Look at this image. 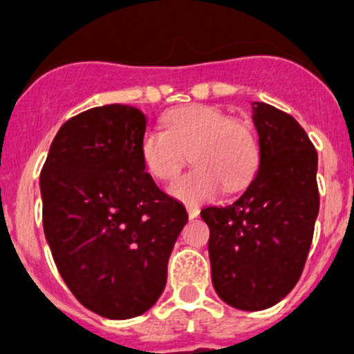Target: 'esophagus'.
I'll list each match as a JSON object with an SVG mask.
<instances>
[{
	"label": "esophagus",
	"mask_w": 354,
	"mask_h": 354,
	"mask_svg": "<svg viewBox=\"0 0 354 354\" xmlns=\"http://www.w3.org/2000/svg\"><path fill=\"white\" fill-rule=\"evenodd\" d=\"M187 213H189V218H196L200 215V209L196 205H187Z\"/></svg>",
	"instance_id": "esophagus-1"
}]
</instances>
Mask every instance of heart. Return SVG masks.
<instances>
[{
	"label": "heart",
	"mask_w": 354,
	"mask_h": 354,
	"mask_svg": "<svg viewBox=\"0 0 354 354\" xmlns=\"http://www.w3.org/2000/svg\"><path fill=\"white\" fill-rule=\"evenodd\" d=\"M165 130H149L141 139L143 167L158 182L176 180L189 160L194 169L178 180L169 193L196 204L218 191H241L259 169V141L252 127L232 119L216 106L191 104L171 110L163 119Z\"/></svg>",
	"instance_id": "obj_1"
}]
</instances>
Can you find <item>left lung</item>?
<instances>
[{"instance_id":"left-lung-1","label":"left lung","mask_w":354,"mask_h":354,"mask_svg":"<svg viewBox=\"0 0 354 354\" xmlns=\"http://www.w3.org/2000/svg\"><path fill=\"white\" fill-rule=\"evenodd\" d=\"M259 171L230 205L202 209L209 226L211 279L222 301L264 310L296 286L319 211L318 152L296 119L252 102Z\"/></svg>"}]
</instances>
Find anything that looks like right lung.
I'll return each mask as SVG.
<instances>
[{"label": "right lung", "mask_w": 354, "mask_h": 354, "mask_svg": "<svg viewBox=\"0 0 354 354\" xmlns=\"http://www.w3.org/2000/svg\"><path fill=\"white\" fill-rule=\"evenodd\" d=\"M147 119L106 104L64 122L40 174L44 233L64 283L91 313L130 319L160 299L187 211L143 167Z\"/></svg>", "instance_id": "obj_1"}]
</instances>
